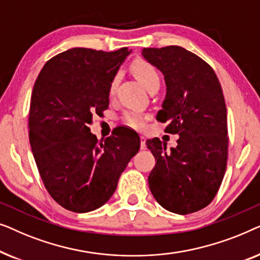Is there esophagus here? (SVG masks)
<instances>
[{
	"instance_id": "esophagus-1",
	"label": "esophagus",
	"mask_w": 260,
	"mask_h": 260,
	"mask_svg": "<svg viewBox=\"0 0 260 260\" xmlns=\"http://www.w3.org/2000/svg\"><path fill=\"white\" fill-rule=\"evenodd\" d=\"M141 149H145L147 148V144H145V137L141 136Z\"/></svg>"
}]
</instances>
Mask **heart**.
Masks as SVG:
<instances>
[{
	"mask_svg": "<svg viewBox=\"0 0 260 260\" xmlns=\"http://www.w3.org/2000/svg\"><path fill=\"white\" fill-rule=\"evenodd\" d=\"M131 69H133V72L138 80L141 81L142 84L144 85V87L149 91L151 87L156 86V85L161 84V77H159V73L157 69L154 65H151L150 62L145 61V60L138 59L135 60L131 65ZM117 86V78H115L110 84V94H115ZM123 120L125 122L127 125L136 127V129H140V127L143 126V117H142L140 113L136 112H125L123 115Z\"/></svg>",
	"mask_w": 260,
	"mask_h": 260,
	"instance_id": "b5f03b06",
	"label": "heart"
}]
</instances>
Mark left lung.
Wrapping results in <instances>:
<instances>
[{"label":"left lung","mask_w":260,"mask_h":260,"mask_svg":"<svg viewBox=\"0 0 260 260\" xmlns=\"http://www.w3.org/2000/svg\"><path fill=\"white\" fill-rule=\"evenodd\" d=\"M142 55L165 76L167 94L156 119L179 135L167 151L157 137L147 141L156 165L148 177L156 201L167 211L189 214L211 204L222 182L229 154L227 110L211 66L180 46L144 48Z\"/></svg>","instance_id":"1"}]
</instances>
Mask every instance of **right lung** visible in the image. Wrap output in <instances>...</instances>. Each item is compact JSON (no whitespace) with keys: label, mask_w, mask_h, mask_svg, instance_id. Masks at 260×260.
Returning <instances> with one entry per match:
<instances>
[{"label":"right lung","mask_w":260,"mask_h":260,"mask_svg":"<svg viewBox=\"0 0 260 260\" xmlns=\"http://www.w3.org/2000/svg\"><path fill=\"white\" fill-rule=\"evenodd\" d=\"M130 52L71 48L48 60L35 80L28 119L31 151L49 195L71 212L102 207L140 150L136 134L133 140L119 133L98 141L88 127L109 108L110 84Z\"/></svg>","instance_id":"obj_1"}]
</instances>
